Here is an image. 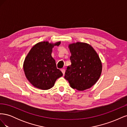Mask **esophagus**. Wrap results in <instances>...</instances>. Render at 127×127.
<instances>
[{"label": "esophagus", "mask_w": 127, "mask_h": 127, "mask_svg": "<svg viewBox=\"0 0 127 127\" xmlns=\"http://www.w3.org/2000/svg\"><path fill=\"white\" fill-rule=\"evenodd\" d=\"M61 71H62L63 75H64V72H65V69H64V68L61 69Z\"/></svg>", "instance_id": "1"}]
</instances>
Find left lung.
<instances>
[{"label":"left lung","instance_id":"left-lung-1","mask_svg":"<svg viewBox=\"0 0 127 127\" xmlns=\"http://www.w3.org/2000/svg\"><path fill=\"white\" fill-rule=\"evenodd\" d=\"M71 56L70 66L65 72L64 78L70 87L83 91L93 86L100 77L102 65L99 57L89 44L76 42L68 46Z\"/></svg>","mask_w":127,"mask_h":127}]
</instances>
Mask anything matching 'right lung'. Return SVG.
I'll return each instance as SVG.
<instances>
[{
    "label": "right lung",
    "instance_id": "add662e5",
    "mask_svg": "<svg viewBox=\"0 0 127 127\" xmlns=\"http://www.w3.org/2000/svg\"><path fill=\"white\" fill-rule=\"evenodd\" d=\"M60 43V41L55 43L48 41L39 42L26 56L23 69L26 78L34 87L42 90H49L63 75L57 68L56 61L51 56L52 48L59 46Z\"/></svg>",
    "mask_w": 127,
    "mask_h": 127
}]
</instances>
